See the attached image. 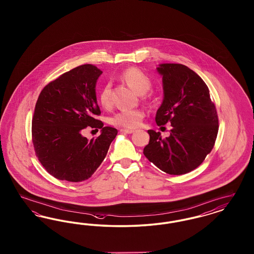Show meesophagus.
Wrapping results in <instances>:
<instances>
[{
    "instance_id": "1",
    "label": "esophagus",
    "mask_w": 254,
    "mask_h": 254,
    "mask_svg": "<svg viewBox=\"0 0 254 254\" xmlns=\"http://www.w3.org/2000/svg\"><path fill=\"white\" fill-rule=\"evenodd\" d=\"M120 132L126 133V134H131V133L134 132V130L133 129H121Z\"/></svg>"
}]
</instances>
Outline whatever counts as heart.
Masks as SVG:
<instances>
[{"label":"heart","mask_w":254,"mask_h":254,"mask_svg":"<svg viewBox=\"0 0 254 254\" xmlns=\"http://www.w3.org/2000/svg\"><path fill=\"white\" fill-rule=\"evenodd\" d=\"M122 80L126 82L127 85L134 90L138 95L145 94L150 86V79L136 67H130L122 72ZM99 99L104 107H109L111 104V84L107 83L100 91ZM144 118V111L141 109H123L115 113L110 123L116 127H121L126 128L137 127Z\"/></svg>","instance_id":"heart-1"}]
</instances>
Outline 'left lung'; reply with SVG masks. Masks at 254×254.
Segmentation results:
<instances>
[{
  "label": "left lung",
  "instance_id": "obj_1",
  "mask_svg": "<svg viewBox=\"0 0 254 254\" xmlns=\"http://www.w3.org/2000/svg\"><path fill=\"white\" fill-rule=\"evenodd\" d=\"M164 98L156 112L158 126L170 123V135L147 130L144 154L158 169L171 175L199 167L211 151L218 133V116L202 78L181 64H161Z\"/></svg>",
  "mask_w": 254,
  "mask_h": 254
}]
</instances>
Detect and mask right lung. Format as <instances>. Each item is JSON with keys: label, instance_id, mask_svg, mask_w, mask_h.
<instances>
[{"label": "right lung", "instance_id": "1", "mask_svg": "<svg viewBox=\"0 0 254 254\" xmlns=\"http://www.w3.org/2000/svg\"><path fill=\"white\" fill-rule=\"evenodd\" d=\"M103 71L83 64L64 73L41 91L32 119L37 157L55 178L82 182L90 178L107 156L118 130L95 119L101 114L96 83ZM87 126L101 128L90 141L81 135Z\"/></svg>", "mask_w": 254, "mask_h": 254}]
</instances>
